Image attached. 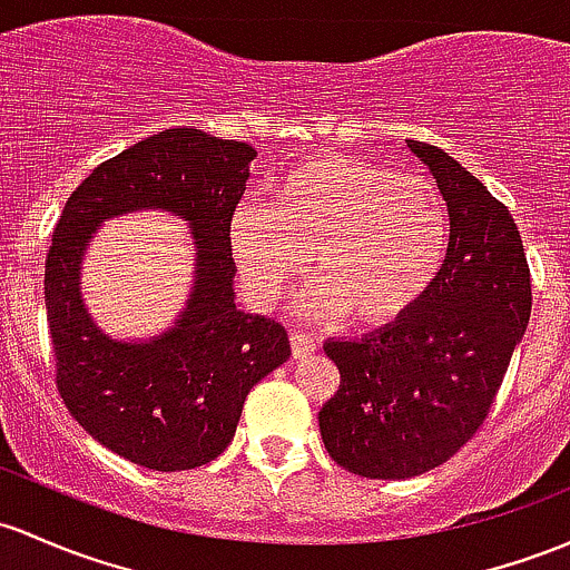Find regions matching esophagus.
Returning <instances> with one entry per match:
<instances>
[{"label":"esophagus","instance_id":"1","mask_svg":"<svg viewBox=\"0 0 570 570\" xmlns=\"http://www.w3.org/2000/svg\"><path fill=\"white\" fill-rule=\"evenodd\" d=\"M291 347H293V356H296V358L309 356V353L317 347V340L312 334L296 332V328H293V332H291Z\"/></svg>","mask_w":570,"mask_h":570}]
</instances>
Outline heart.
Listing matches in <instances>:
<instances>
[{"label": "heart", "instance_id": "heart-1", "mask_svg": "<svg viewBox=\"0 0 570 570\" xmlns=\"http://www.w3.org/2000/svg\"><path fill=\"white\" fill-rule=\"evenodd\" d=\"M230 249L263 304L309 272L312 253L321 285L309 307L381 328L430 296L449 255V214L424 176L317 155L274 185L268 212L234 214Z\"/></svg>", "mask_w": 570, "mask_h": 570}]
</instances>
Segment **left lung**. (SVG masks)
Masks as SVG:
<instances>
[{
    "instance_id": "obj_1",
    "label": "left lung",
    "mask_w": 570,
    "mask_h": 570,
    "mask_svg": "<svg viewBox=\"0 0 570 570\" xmlns=\"http://www.w3.org/2000/svg\"><path fill=\"white\" fill-rule=\"evenodd\" d=\"M449 204L445 266L405 321L361 340H328L340 385L321 407L323 443L364 479H410L481 430L530 321L522 236L505 204L424 140H407Z\"/></svg>"
}]
</instances>
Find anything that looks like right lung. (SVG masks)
<instances>
[{
	"mask_svg": "<svg viewBox=\"0 0 570 570\" xmlns=\"http://www.w3.org/2000/svg\"><path fill=\"white\" fill-rule=\"evenodd\" d=\"M255 149L174 127L100 163L67 198L46 258V312L59 396L114 454L176 473L212 462L234 440L249 389L291 356L283 323L234 302L230 219ZM138 208L179 213L199 272L180 323L157 341L116 343L90 323L77 268L96 225Z\"/></svg>",
	"mask_w": 570,
	"mask_h": 570,
	"instance_id": "add662e5",
	"label": "right lung"
}]
</instances>
